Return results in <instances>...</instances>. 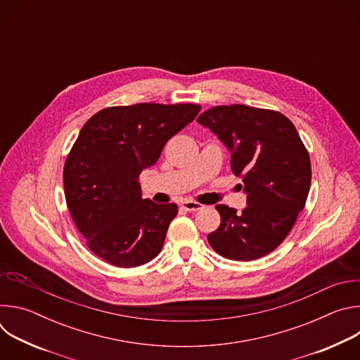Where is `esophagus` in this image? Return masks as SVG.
Masks as SVG:
<instances>
[{"label": "esophagus", "mask_w": 360, "mask_h": 360, "mask_svg": "<svg viewBox=\"0 0 360 360\" xmlns=\"http://www.w3.org/2000/svg\"><path fill=\"white\" fill-rule=\"evenodd\" d=\"M181 207H182V210H185V211H189V212H195V211H199V210H202L203 208V205H200V203H198V202H195V200H182L181 202Z\"/></svg>", "instance_id": "esophagus-1"}]
</instances>
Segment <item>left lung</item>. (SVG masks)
<instances>
[{
    "mask_svg": "<svg viewBox=\"0 0 360 360\" xmlns=\"http://www.w3.org/2000/svg\"><path fill=\"white\" fill-rule=\"evenodd\" d=\"M196 121L231 150L232 172L248 195L240 214L217 205L221 225L208 242L226 259H259L283 242L304 207L312 179L309 153L295 125L278 111L219 105Z\"/></svg>",
    "mask_w": 360,
    "mask_h": 360,
    "instance_id": "obj_1",
    "label": "left lung"
}]
</instances>
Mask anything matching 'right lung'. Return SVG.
Returning <instances> with one entry per match:
<instances>
[{
  "label": "right lung",
  "instance_id": "obj_1",
  "mask_svg": "<svg viewBox=\"0 0 360 360\" xmlns=\"http://www.w3.org/2000/svg\"><path fill=\"white\" fill-rule=\"evenodd\" d=\"M195 104H135L92 115L64 165L70 214L86 246L105 262L135 268L161 252L175 203L142 199L138 182L175 134L195 120Z\"/></svg>",
  "mask_w": 360,
  "mask_h": 360
}]
</instances>
